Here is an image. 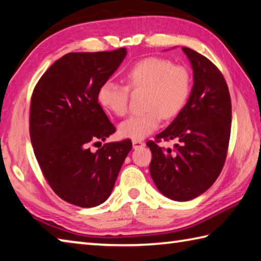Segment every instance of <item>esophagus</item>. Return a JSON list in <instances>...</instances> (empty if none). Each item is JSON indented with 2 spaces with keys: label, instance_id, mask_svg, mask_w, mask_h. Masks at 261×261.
<instances>
[{
  "label": "esophagus",
  "instance_id": "esophagus-1",
  "mask_svg": "<svg viewBox=\"0 0 261 261\" xmlns=\"http://www.w3.org/2000/svg\"><path fill=\"white\" fill-rule=\"evenodd\" d=\"M145 146V144L143 143V141L140 140H132V147H134V149H138L140 148V147Z\"/></svg>",
  "mask_w": 261,
  "mask_h": 261
}]
</instances>
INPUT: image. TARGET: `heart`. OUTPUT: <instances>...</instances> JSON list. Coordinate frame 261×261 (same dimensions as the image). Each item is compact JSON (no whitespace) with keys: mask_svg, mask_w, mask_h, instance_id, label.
Wrapping results in <instances>:
<instances>
[{"mask_svg":"<svg viewBox=\"0 0 261 261\" xmlns=\"http://www.w3.org/2000/svg\"><path fill=\"white\" fill-rule=\"evenodd\" d=\"M124 79L130 89L146 88L144 113L131 115L118 125L122 138L143 140L159 129L164 117H172L182 110L191 92L188 70L171 61L158 57L137 61L126 70ZM113 81L103 82L98 89L97 98L105 110L117 116L127 112L129 89Z\"/></svg>","mask_w":261,"mask_h":261,"instance_id":"heart-1","label":"heart"}]
</instances>
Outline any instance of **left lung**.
Returning a JSON list of instances; mask_svg holds the SVG:
<instances>
[{
	"mask_svg": "<svg viewBox=\"0 0 261 261\" xmlns=\"http://www.w3.org/2000/svg\"><path fill=\"white\" fill-rule=\"evenodd\" d=\"M193 69V88L186 105L156 139L177 140L176 150L154 141L149 172L161 194L184 202L201 195L221 172L228 148L231 102L220 70L204 56L182 46Z\"/></svg>",
	"mask_w": 261,
	"mask_h": 261,
	"instance_id": "8db88e82",
	"label": "left lung"
}]
</instances>
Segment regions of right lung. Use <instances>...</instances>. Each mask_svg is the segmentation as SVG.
<instances>
[{
    "instance_id": "add662e5",
    "label": "right lung",
    "mask_w": 261,
    "mask_h": 261,
    "mask_svg": "<svg viewBox=\"0 0 261 261\" xmlns=\"http://www.w3.org/2000/svg\"><path fill=\"white\" fill-rule=\"evenodd\" d=\"M125 48L106 52H72L42 75L31 101L30 132L46 181L64 201L97 206L110 197L132 148L129 139L100 144L115 132L98 103V89L124 60Z\"/></svg>"
}]
</instances>
